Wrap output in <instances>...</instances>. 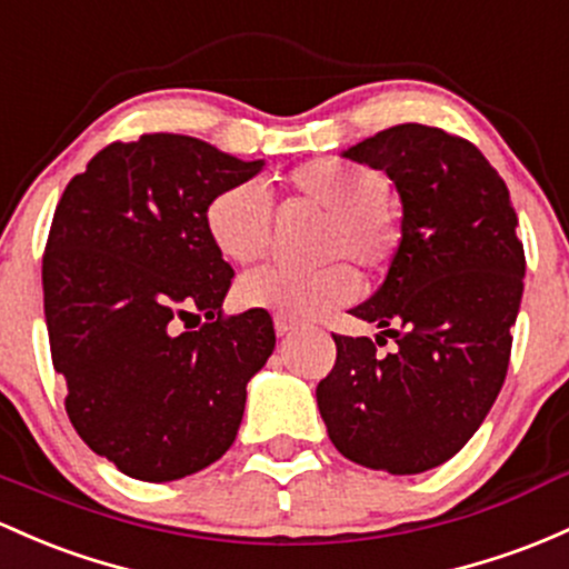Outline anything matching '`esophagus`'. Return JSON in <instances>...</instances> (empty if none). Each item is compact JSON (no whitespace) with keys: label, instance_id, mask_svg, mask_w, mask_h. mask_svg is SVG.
Instances as JSON below:
<instances>
[{"label":"esophagus","instance_id":"obj_1","mask_svg":"<svg viewBox=\"0 0 569 569\" xmlns=\"http://www.w3.org/2000/svg\"><path fill=\"white\" fill-rule=\"evenodd\" d=\"M295 329H297L295 321H289V318H283V316H274V332H278V337L291 335Z\"/></svg>","mask_w":569,"mask_h":569}]
</instances>
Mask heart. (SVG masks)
Listing matches in <instances>:
<instances>
[{
  "instance_id": "heart-1",
  "label": "heart",
  "mask_w": 569,
  "mask_h": 569,
  "mask_svg": "<svg viewBox=\"0 0 569 569\" xmlns=\"http://www.w3.org/2000/svg\"><path fill=\"white\" fill-rule=\"evenodd\" d=\"M291 191L327 210L318 232V253L329 256L316 267L267 264L237 283L242 308L267 310L291 321H308L351 302L359 295L361 270L380 272L399 246L395 216L386 208L389 178L356 161L310 159L289 172ZM204 232L227 261L248 264L270 242V197L253 180L221 189L204 204Z\"/></svg>"
}]
</instances>
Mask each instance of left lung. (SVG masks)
Here are the masks:
<instances>
[{"label":"left lung","mask_w":569,"mask_h":569,"mask_svg":"<svg viewBox=\"0 0 569 569\" xmlns=\"http://www.w3.org/2000/svg\"><path fill=\"white\" fill-rule=\"evenodd\" d=\"M402 199V240L383 286L351 313L398 342L332 335L316 399L346 459L391 476L432 470L478 432L508 376L523 246L510 191L470 140L399 123L348 148Z\"/></svg>","instance_id":"left-lung-1"}]
</instances>
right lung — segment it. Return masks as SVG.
Masks as SVG:
<instances>
[{
    "instance_id": "obj_1",
    "label": "right lung",
    "mask_w": 569,
    "mask_h": 569,
    "mask_svg": "<svg viewBox=\"0 0 569 569\" xmlns=\"http://www.w3.org/2000/svg\"><path fill=\"white\" fill-rule=\"evenodd\" d=\"M261 167L197 137L142 134L102 148L56 204L42 256L53 367L74 432L123 476L186 478L234 442L274 327L267 310L223 316L234 270L202 216Z\"/></svg>"
}]
</instances>
